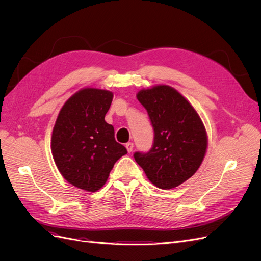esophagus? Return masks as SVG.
<instances>
[{"label": "esophagus", "mask_w": 261, "mask_h": 261, "mask_svg": "<svg viewBox=\"0 0 261 261\" xmlns=\"http://www.w3.org/2000/svg\"><path fill=\"white\" fill-rule=\"evenodd\" d=\"M126 148H127V151L130 153L132 150H133V143H127L126 144Z\"/></svg>", "instance_id": "1"}]
</instances>
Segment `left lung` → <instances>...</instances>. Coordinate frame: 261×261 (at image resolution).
Instances as JSON below:
<instances>
[{
	"mask_svg": "<svg viewBox=\"0 0 261 261\" xmlns=\"http://www.w3.org/2000/svg\"><path fill=\"white\" fill-rule=\"evenodd\" d=\"M147 110L154 131L148 152H135L149 181L171 189L193 176L204 159L207 136L203 122L183 96L168 86L142 90L136 95Z\"/></svg>",
	"mask_w": 261,
	"mask_h": 261,
	"instance_id": "1",
	"label": "left lung"
}]
</instances>
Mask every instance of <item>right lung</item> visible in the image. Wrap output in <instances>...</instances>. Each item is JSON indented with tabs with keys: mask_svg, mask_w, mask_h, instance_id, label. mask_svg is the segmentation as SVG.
<instances>
[{
	"mask_svg": "<svg viewBox=\"0 0 261 261\" xmlns=\"http://www.w3.org/2000/svg\"><path fill=\"white\" fill-rule=\"evenodd\" d=\"M112 99V92L106 90H80L63 105L55 123L54 161L64 179L80 189H100L116 161L127 154L105 120Z\"/></svg>",
	"mask_w": 261,
	"mask_h": 261,
	"instance_id": "add662e5",
	"label": "right lung"
}]
</instances>
